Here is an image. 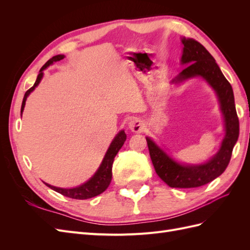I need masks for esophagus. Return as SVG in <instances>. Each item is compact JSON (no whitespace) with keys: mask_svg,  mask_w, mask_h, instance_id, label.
<instances>
[{"mask_svg":"<svg viewBox=\"0 0 250 250\" xmlns=\"http://www.w3.org/2000/svg\"><path fill=\"white\" fill-rule=\"evenodd\" d=\"M128 127L132 132H141L143 130V123L139 119H132L129 123H128Z\"/></svg>","mask_w":250,"mask_h":250,"instance_id":"obj_1","label":"esophagus"}]
</instances>
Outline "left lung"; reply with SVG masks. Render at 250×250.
Listing matches in <instances>:
<instances>
[{
	"mask_svg": "<svg viewBox=\"0 0 250 250\" xmlns=\"http://www.w3.org/2000/svg\"><path fill=\"white\" fill-rule=\"evenodd\" d=\"M181 42L184 44L181 63L190 65L173 81H184L201 76L215 89L225 123V135L220 150L206 164L180 165L166 154L152 140L149 138L146 140L157 175L171 188H188L207 185L225 171L229 164L234 144L239 138V119L232 87L224 77L214 57L197 41L183 37Z\"/></svg>",
	"mask_w": 250,
	"mask_h": 250,
	"instance_id": "obj_1",
	"label": "left lung"
}]
</instances>
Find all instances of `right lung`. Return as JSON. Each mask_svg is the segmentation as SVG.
<instances>
[{
    "mask_svg": "<svg viewBox=\"0 0 250 250\" xmlns=\"http://www.w3.org/2000/svg\"><path fill=\"white\" fill-rule=\"evenodd\" d=\"M63 58H64V55H56L54 57H52L51 59H49L48 62L42 65V67L40 71L39 76H37V78H36L34 85L31 88H29L24 96V99H22V103H21V113L22 112V110H24L27 97L30 95V93L33 92L34 88L39 85V83L41 82V80L42 78V75H43L42 71L44 69H47V67L50 64H52L53 62H59V60H62ZM125 141H126V134H125L124 130H121L117 134V137L111 142L110 146L107 150L106 154H105V156L103 158L102 164L99 167V169H98V171L95 173V175L88 181H86L85 184H83L76 188H62L53 187L46 183L44 184H46V186H48L50 188H52V190H54L57 193L62 194L63 196H66V197H69V198H73V199L84 200V199H88V198L95 197V196H98L106 190L110 184L111 176H112L111 169H112L113 160H115V156L119 152V150L122 148Z\"/></svg>",
    "mask_w": 250,
    "mask_h": 250,
    "instance_id": "obj_1",
    "label": "right lung"
}]
</instances>
